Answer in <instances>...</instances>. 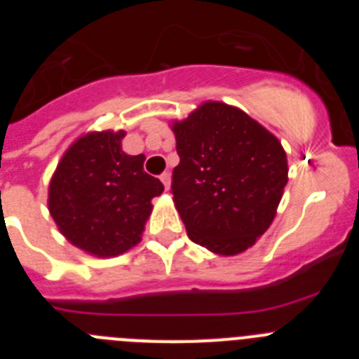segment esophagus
Here are the masks:
<instances>
[{"label":"esophagus","instance_id":"34e87169","mask_svg":"<svg viewBox=\"0 0 359 359\" xmlns=\"http://www.w3.org/2000/svg\"><path fill=\"white\" fill-rule=\"evenodd\" d=\"M160 180H161V183H163L165 190H169L170 189V174L169 172H163L160 176Z\"/></svg>","mask_w":359,"mask_h":359}]
</instances>
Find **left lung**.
<instances>
[{"label":"left lung","mask_w":359,"mask_h":359,"mask_svg":"<svg viewBox=\"0 0 359 359\" xmlns=\"http://www.w3.org/2000/svg\"><path fill=\"white\" fill-rule=\"evenodd\" d=\"M180 165L170 192L196 244L248 250L271 224L287 183L280 142L244 111L207 102L172 126Z\"/></svg>","instance_id":"1"}]
</instances>
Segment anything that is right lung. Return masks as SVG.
Segmentation results:
<instances>
[{"label": "right lung", "instance_id": "1", "mask_svg": "<svg viewBox=\"0 0 359 359\" xmlns=\"http://www.w3.org/2000/svg\"><path fill=\"white\" fill-rule=\"evenodd\" d=\"M126 133H90L66 151L50 183L48 207L62 236L97 257L140 243L163 183L144 170V154L120 149Z\"/></svg>", "mask_w": 359, "mask_h": 359}]
</instances>
